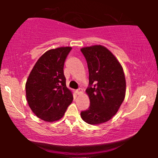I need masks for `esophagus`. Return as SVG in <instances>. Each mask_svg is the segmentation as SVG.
Segmentation results:
<instances>
[{
    "mask_svg": "<svg viewBox=\"0 0 158 158\" xmlns=\"http://www.w3.org/2000/svg\"><path fill=\"white\" fill-rule=\"evenodd\" d=\"M76 93H77V94L81 95L82 94H83V89H82V88H78V89L76 90Z\"/></svg>",
    "mask_w": 158,
    "mask_h": 158,
    "instance_id": "obj_1",
    "label": "esophagus"
}]
</instances>
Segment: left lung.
<instances>
[{
  "label": "left lung",
  "instance_id": "1",
  "mask_svg": "<svg viewBox=\"0 0 158 158\" xmlns=\"http://www.w3.org/2000/svg\"><path fill=\"white\" fill-rule=\"evenodd\" d=\"M87 61L90 87L85 93L90 107L82 111V119L98 125L117 113L126 95V80L122 64L111 51L102 45L81 49Z\"/></svg>",
  "mask_w": 158,
  "mask_h": 158
}]
</instances>
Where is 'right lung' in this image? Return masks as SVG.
<instances>
[{
  "mask_svg": "<svg viewBox=\"0 0 158 158\" xmlns=\"http://www.w3.org/2000/svg\"><path fill=\"white\" fill-rule=\"evenodd\" d=\"M71 47L44 52L34 64L26 83V96L34 114L47 122L63 117L73 102V92L67 88L64 63Z\"/></svg>",
  "mask_w": 158,
  "mask_h": 158,
  "instance_id": "right-lung-1",
  "label": "right lung"
}]
</instances>
